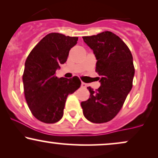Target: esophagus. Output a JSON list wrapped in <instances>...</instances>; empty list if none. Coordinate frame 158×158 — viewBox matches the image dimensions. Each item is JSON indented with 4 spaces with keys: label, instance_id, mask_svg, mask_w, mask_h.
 I'll return each mask as SVG.
<instances>
[{
    "label": "esophagus",
    "instance_id": "obj_1",
    "mask_svg": "<svg viewBox=\"0 0 158 158\" xmlns=\"http://www.w3.org/2000/svg\"><path fill=\"white\" fill-rule=\"evenodd\" d=\"M81 87H87V85L85 84V83H84V82H81Z\"/></svg>",
    "mask_w": 158,
    "mask_h": 158
}]
</instances>
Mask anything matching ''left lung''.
<instances>
[{"instance_id":"8db88e82","label":"left lung","mask_w":158,"mask_h":158,"mask_svg":"<svg viewBox=\"0 0 158 158\" xmlns=\"http://www.w3.org/2000/svg\"><path fill=\"white\" fill-rule=\"evenodd\" d=\"M82 38L97 60L96 71L101 77V86L96 91L87 87L90 97L81 106L90 122L105 123L118 113L132 89L133 58L127 45L111 31Z\"/></svg>"}]
</instances>
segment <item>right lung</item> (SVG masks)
Wrapping results in <instances>:
<instances>
[{
  "mask_svg": "<svg viewBox=\"0 0 158 158\" xmlns=\"http://www.w3.org/2000/svg\"><path fill=\"white\" fill-rule=\"evenodd\" d=\"M78 37L51 33L32 49L25 62L23 82L31 113L46 123L57 122L63 116L66 98L81 86L79 77H55L60 64L67 61L69 51Z\"/></svg>",
  "mask_w": 158,
  "mask_h": 158,
  "instance_id": "add662e5",
  "label": "right lung"
}]
</instances>
